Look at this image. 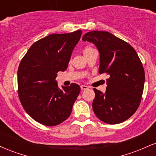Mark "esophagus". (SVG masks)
<instances>
[{
    "label": "esophagus",
    "mask_w": 156,
    "mask_h": 156,
    "mask_svg": "<svg viewBox=\"0 0 156 156\" xmlns=\"http://www.w3.org/2000/svg\"><path fill=\"white\" fill-rule=\"evenodd\" d=\"M89 87H87V86H85V85L80 86V89H81V90H86V89H87Z\"/></svg>",
    "instance_id": "obj_1"
}]
</instances>
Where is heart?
Listing matches in <instances>:
<instances>
[{
    "label": "heart",
    "mask_w": 156,
    "mask_h": 156,
    "mask_svg": "<svg viewBox=\"0 0 156 156\" xmlns=\"http://www.w3.org/2000/svg\"><path fill=\"white\" fill-rule=\"evenodd\" d=\"M93 51H94V49L92 47H90V46H87V47H85L83 49V55H87L89 53H91V52H92Z\"/></svg>",
    "instance_id": "1"
}]
</instances>
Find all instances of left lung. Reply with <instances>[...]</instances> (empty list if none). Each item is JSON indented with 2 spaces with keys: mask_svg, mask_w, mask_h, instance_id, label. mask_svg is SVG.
<instances>
[{
  "mask_svg": "<svg viewBox=\"0 0 156 156\" xmlns=\"http://www.w3.org/2000/svg\"><path fill=\"white\" fill-rule=\"evenodd\" d=\"M82 39L95 44L99 73L109 76L105 94L94 89L93 111L105 123L122 122L136 112L141 101L145 74L140 58L130 44L109 32L90 31Z\"/></svg>",
  "mask_w": 156,
  "mask_h": 156,
  "instance_id": "obj_1",
  "label": "left lung"
}]
</instances>
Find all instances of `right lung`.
I'll list each match as a JSON object with an SVG mask.
<instances>
[{
  "label": "right lung",
  "instance_id": "add662e5",
  "mask_svg": "<svg viewBox=\"0 0 156 156\" xmlns=\"http://www.w3.org/2000/svg\"><path fill=\"white\" fill-rule=\"evenodd\" d=\"M82 31L53 34L34 42L20 63L18 97L23 108L35 121L55 126L67 119L79 94V85L73 83L59 89L55 78L67 68L73 48Z\"/></svg>",
  "mask_w": 156,
  "mask_h": 156
}]
</instances>
